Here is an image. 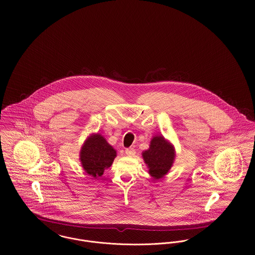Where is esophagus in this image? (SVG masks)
<instances>
[{
  "mask_svg": "<svg viewBox=\"0 0 255 255\" xmlns=\"http://www.w3.org/2000/svg\"><path fill=\"white\" fill-rule=\"evenodd\" d=\"M126 154L128 156V157H132L135 155V150L133 148H127L126 149Z\"/></svg>",
  "mask_w": 255,
  "mask_h": 255,
  "instance_id": "obj_1",
  "label": "esophagus"
}]
</instances>
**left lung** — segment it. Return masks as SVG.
Instances as JSON below:
<instances>
[{
  "label": "left lung",
  "instance_id": "1",
  "mask_svg": "<svg viewBox=\"0 0 255 255\" xmlns=\"http://www.w3.org/2000/svg\"><path fill=\"white\" fill-rule=\"evenodd\" d=\"M175 148L163 135H155L150 141L149 149L142 152L149 174L155 180L162 179L173 166L175 160Z\"/></svg>",
  "mask_w": 255,
  "mask_h": 255
}]
</instances>
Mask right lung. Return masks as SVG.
Instances as JSON below:
<instances>
[{
  "label": "right lung",
  "mask_w": 255,
  "mask_h": 255,
  "mask_svg": "<svg viewBox=\"0 0 255 255\" xmlns=\"http://www.w3.org/2000/svg\"><path fill=\"white\" fill-rule=\"evenodd\" d=\"M117 151L99 133L91 134L81 147L79 159L83 170L94 179L101 177L111 167Z\"/></svg>",
  "instance_id": "obj_1"
}]
</instances>
